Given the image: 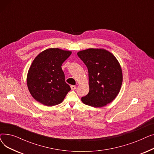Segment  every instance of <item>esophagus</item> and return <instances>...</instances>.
I'll return each instance as SVG.
<instances>
[{"label": "esophagus", "mask_w": 154, "mask_h": 154, "mask_svg": "<svg viewBox=\"0 0 154 154\" xmlns=\"http://www.w3.org/2000/svg\"><path fill=\"white\" fill-rule=\"evenodd\" d=\"M70 87H71V89L72 91H74L76 89V86H75V85H71Z\"/></svg>", "instance_id": "34e87169"}]
</instances>
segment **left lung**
I'll use <instances>...</instances> for the list:
<instances>
[{
    "instance_id": "1",
    "label": "left lung",
    "mask_w": 154,
    "mask_h": 154,
    "mask_svg": "<svg viewBox=\"0 0 154 154\" xmlns=\"http://www.w3.org/2000/svg\"><path fill=\"white\" fill-rule=\"evenodd\" d=\"M88 72L89 92L82 102L93 107H102L114 100L123 81L122 68L114 55L102 48L77 52Z\"/></svg>"
}]
</instances>
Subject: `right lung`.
<instances>
[{
	"label": "right lung",
	"mask_w": 154,
	"mask_h": 154,
	"mask_svg": "<svg viewBox=\"0 0 154 154\" xmlns=\"http://www.w3.org/2000/svg\"><path fill=\"white\" fill-rule=\"evenodd\" d=\"M71 54L70 51L50 48L35 57L28 70L27 84L36 101L48 107L62 102L70 87L65 81L61 66Z\"/></svg>",
	"instance_id": "obj_1"
}]
</instances>
